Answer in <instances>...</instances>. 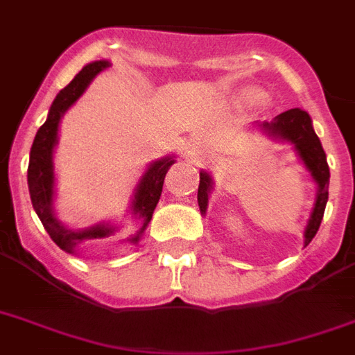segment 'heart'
<instances>
[{
  "mask_svg": "<svg viewBox=\"0 0 355 355\" xmlns=\"http://www.w3.org/2000/svg\"><path fill=\"white\" fill-rule=\"evenodd\" d=\"M239 99L243 103H254V101H259L261 99V92L258 88H243L239 92Z\"/></svg>",
  "mask_w": 355,
  "mask_h": 355,
  "instance_id": "heart-1",
  "label": "heart"
}]
</instances>
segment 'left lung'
Masks as SVG:
<instances>
[{"label": "left lung", "instance_id": "left-lung-1", "mask_svg": "<svg viewBox=\"0 0 355 355\" xmlns=\"http://www.w3.org/2000/svg\"><path fill=\"white\" fill-rule=\"evenodd\" d=\"M261 127L272 136L284 138L291 141L297 147L298 155L306 164V167L315 178V182L319 186L317 193V202H315L313 214L309 217L308 227H306V245L313 239L317 230L320 227V221L324 217V208L328 202V186H330V167L326 162V153L320 145V139L317 138L313 127H311V118L308 112H304L300 108H291L287 112H282L276 116L275 121L263 123ZM211 189V178L206 173H200L199 191H197V200H199L200 214H205L208 206V193Z\"/></svg>", "mask_w": 355, "mask_h": 355}]
</instances>
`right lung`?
I'll list each match as a JSON object with an SVG mask.
<instances>
[{"mask_svg":"<svg viewBox=\"0 0 355 355\" xmlns=\"http://www.w3.org/2000/svg\"><path fill=\"white\" fill-rule=\"evenodd\" d=\"M107 68V60H97V62L88 64V66L80 69L79 73L75 75V79L66 88L58 92V96L55 97V101H53L51 108H49L46 123L38 128L35 141H33V147H31L29 167H27V184H29L31 202H33L36 216L40 217L42 225L47 230L49 237L62 250L69 254L77 252L79 248L88 247V245H99V243L105 241L114 232V228L105 227V225H97V227L86 228V230H69V228L62 227L58 223V219L53 216L51 210L53 184H55V175H53V147L57 144L58 121L62 118V114L79 99L80 94L86 90V86L90 85V80L99 71ZM173 162H175L173 158H162V160L155 162L147 169V173L141 178V182H139L138 189H136L132 211L141 217L144 227L130 239L132 243L138 241L139 234L144 232L145 227L149 225L153 211H155L158 199H160L162 195L164 178H166L167 169L173 166Z\"/></svg>","mask_w":355,"mask_h":355,"instance_id":"1","label":"right lung"}]
</instances>
